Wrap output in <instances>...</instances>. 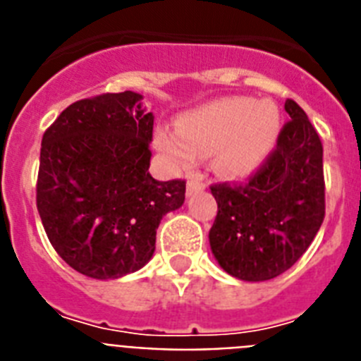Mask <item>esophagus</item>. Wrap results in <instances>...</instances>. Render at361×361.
I'll use <instances>...</instances> for the list:
<instances>
[{
  "label": "esophagus",
  "instance_id": "esophagus-1",
  "mask_svg": "<svg viewBox=\"0 0 361 361\" xmlns=\"http://www.w3.org/2000/svg\"><path fill=\"white\" fill-rule=\"evenodd\" d=\"M204 186H206V184H204L199 177H190L188 178V195H191V193L197 190H202Z\"/></svg>",
  "mask_w": 361,
  "mask_h": 361
}]
</instances>
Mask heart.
Here are the masks:
<instances>
[{
  "mask_svg": "<svg viewBox=\"0 0 361 361\" xmlns=\"http://www.w3.org/2000/svg\"><path fill=\"white\" fill-rule=\"evenodd\" d=\"M280 114L271 101L224 97L184 114L177 130L159 128L155 146L177 168L215 153L219 171L242 177L255 171L275 148Z\"/></svg>",
  "mask_w": 361,
  "mask_h": 361,
  "instance_id": "1",
  "label": "heart"
}]
</instances>
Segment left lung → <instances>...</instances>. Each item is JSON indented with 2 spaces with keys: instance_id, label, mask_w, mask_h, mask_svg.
<instances>
[{
  "instance_id": "obj_1",
  "label": "left lung",
  "mask_w": 361,
  "mask_h": 361,
  "mask_svg": "<svg viewBox=\"0 0 361 361\" xmlns=\"http://www.w3.org/2000/svg\"><path fill=\"white\" fill-rule=\"evenodd\" d=\"M291 121L245 183L212 184L216 216L209 244L220 267L245 280L282 275L307 251L325 216L324 146L305 111L288 99Z\"/></svg>"
}]
</instances>
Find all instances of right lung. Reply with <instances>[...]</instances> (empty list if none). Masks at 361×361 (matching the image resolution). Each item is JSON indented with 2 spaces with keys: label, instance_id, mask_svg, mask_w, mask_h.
Listing matches in <instances>:
<instances>
[{
  "label": "right lung",
  "instance_id": "1",
  "mask_svg": "<svg viewBox=\"0 0 361 361\" xmlns=\"http://www.w3.org/2000/svg\"><path fill=\"white\" fill-rule=\"evenodd\" d=\"M135 92L81 99L41 141L36 204L50 244L72 269L114 280L141 269L161 219L180 208L186 180L149 175L153 116Z\"/></svg>",
  "mask_w": 361,
  "mask_h": 361
}]
</instances>
